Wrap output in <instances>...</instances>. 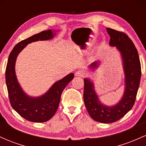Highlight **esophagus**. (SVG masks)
Masks as SVG:
<instances>
[{"label":"esophagus","mask_w":146,"mask_h":146,"mask_svg":"<svg viewBox=\"0 0 146 146\" xmlns=\"http://www.w3.org/2000/svg\"><path fill=\"white\" fill-rule=\"evenodd\" d=\"M75 75L79 77H84L86 75V72L84 71V70H79V71L75 73Z\"/></svg>","instance_id":"1"}]
</instances>
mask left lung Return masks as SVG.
<instances>
[{"label": "left lung", "instance_id": "obj_1", "mask_svg": "<svg viewBox=\"0 0 146 146\" xmlns=\"http://www.w3.org/2000/svg\"><path fill=\"white\" fill-rule=\"evenodd\" d=\"M110 37L109 44L116 46L121 53L125 75V88L121 100L113 107L102 105L95 94L93 85L88 79H84V101L88 113L95 121L104 123L115 122L122 118L133 107L139 86L141 68L139 57L133 42L125 33L106 28ZM98 63L90 65L98 66Z\"/></svg>", "mask_w": 146, "mask_h": 146}]
</instances>
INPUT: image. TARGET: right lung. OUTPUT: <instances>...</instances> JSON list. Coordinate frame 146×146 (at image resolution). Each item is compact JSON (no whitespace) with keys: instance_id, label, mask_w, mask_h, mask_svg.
Returning a JSON list of instances; mask_svg holds the SVG:
<instances>
[{"instance_id":"add662e5","label":"right lung","mask_w":146,"mask_h":146,"mask_svg":"<svg viewBox=\"0 0 146 146\" xmlns=\"http://www.w3.org/2000/svg\"><path fill=\"white\" fill-rule=\"evenodd\" d=\"M53 36L51 30H47L23 40L14 46L8 58L5 80L10 104L21 117L29 121L40 123L49 120L58 109L64 89L74 78V74L70 73L55 83L46 94L38 98H29L25 94L18 82L15 73V62L18 53L27 44L51 39Z\"/></svg>"}]
</instances>
